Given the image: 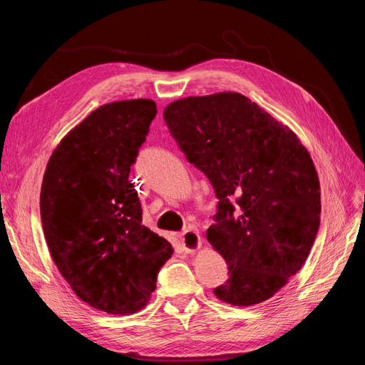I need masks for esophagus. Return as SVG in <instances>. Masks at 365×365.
<instances>
[{
  "mask_svg": "<svg viewBox=\"0 0 365 365\" xmlns=\"http://www.w3.org/2000/svg\"><path fill=\"white\" fill-rule=\"evenodd\" d=\"M201 244H202L201 236L195 230H187L181 235V245L185 252H195L201 247Z\"/></svg>",
  "mask_w": 365,
  "mask_h": 365,
  "instance_id": "esophagus-1",
  "label": "esophagus"
}]
</instances>
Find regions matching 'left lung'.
I'll return each mask as SVG.
<instances>
[{"instance_id":"left-lung-1","label":"left lung","mask_w":365,"mask_h":365,"mask_svg":"<svg viewBox=\"0 0 365 365\" xmlns=\"http://www.w3.org/2000/svg\"><path fill=\"white\" fill-rule=\"evenodd\" d=\"M164 120L219 200L207 240L230 277L215 295L235 306L267 302L300 271L318 233L322 197L307 149L239 93L181 98Z\"/></svg>"}]
</instances>
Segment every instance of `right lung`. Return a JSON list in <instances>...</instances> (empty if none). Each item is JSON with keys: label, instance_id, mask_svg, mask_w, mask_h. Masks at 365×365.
Here are the masks:
<instances>
[{"label": "right lung", "instance_id": "obj_1", "mask_svg": "<svg viewBox=\"0 0 365 365\" xmlns=\"http://www.w3.org/2000/svg\"><path fill=\"white\" fill-rule=\"evenodd\" d=\"M155 115L149 98L97 108L62 138L42 180L41 219L54 263L81 300L113 315L146 306L173 254L143 225L129 181Z\"/></svg>", "mask_w": 365, "mask_h": 365}]
</instances>
